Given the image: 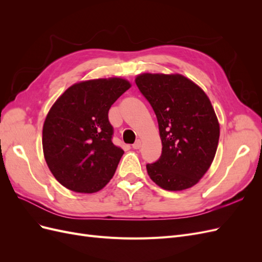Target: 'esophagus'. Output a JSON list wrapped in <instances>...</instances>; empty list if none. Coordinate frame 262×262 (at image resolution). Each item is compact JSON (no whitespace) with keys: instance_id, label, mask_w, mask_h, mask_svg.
<instances>
[{"instance_id":"esophagus-1","label":"esophagus","mask_w":262,"mask_h":262,"mask_svg":"<svg viewBox=\"0 0 262 262\" xmlns=\"http://www.w3.org/2000/svg\"><path fill=\"white\" fill-rule=\"evenodd\" d=\"M132 147H133L134 149H139V148L141 147V141H140V140H138V141L134 142V144L132 145Z\"/></svg>"}]
</instances>
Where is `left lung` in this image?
<instances>
[{"label": "left lung", "mask_w": 262, "mask_h": 262, "mask_svg": "<svg viewBox=\"0 0 262 262\" xmlns=\"http://www.w3.org/2000/svg\"><path fill=\"white\" fill-rule=\"evenodd\" d=\"M136 84L156 115L163 145L161 157L146 164L149 178L169 191L194 186L219 144L220 125L210 99L179 74H141Z\"/></svg>", "instance_id": "left-lung-1"}]
</instances>
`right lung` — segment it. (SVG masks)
<instances>
[{
	"mask_svg": "<svg viewBox=\"0 0 262 262\" xmlns=\"http://www.w3.org/2000/svg\"><path fill=\"white\" fill-rule=\"evenodd\" d=\"M130 86L118 77L81 82L54 102L43 123L42 147L47 165L62 186L93 193L113 178L124 152L113 143L108 112Z\"/></svg>",
	"mask_w": 262,
	"mask_h": 262,
	"instance_id": "obj_1",
	"label": "right lung"
}]
</instances>
